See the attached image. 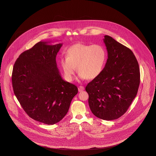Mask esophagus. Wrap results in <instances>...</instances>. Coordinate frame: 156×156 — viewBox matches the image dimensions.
Here are the masks:
<instances>
[{
    "mask_svg": "<svg viewBox=\"0 0 156 156\" xmlns=\"http://www.w3.org/2000/svg\"><path fill=\"white\" fill-rule=\"evenodd\" d=\"M83 90H84V87H83L80 86V87H78V91H79V92H82V91Z\"/></svg>",
    "mask_w": 156,
    "mask_h": 156,
    "instance_id": "esophagus-1",
    "label": "esophagus"
}]
</instances>
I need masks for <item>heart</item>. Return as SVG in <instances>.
I'll use <instances>...</instances> for the list:
<instances>
[{
  "instance_id": "heart-1",
  "label": "heart",
  "mask_w": 156,
  "mask_h": 156,
  "mask_svg": "<svg viewBox=\"0 0 156 156\" xmlns=\"http://www.w3.org/2000/svg\"><path fill=\"white\" fill-rule=\"evenodd\" d=\"M108 59V52L101 44L76 43L66 51V59L60 64L66 80H73L75 67L81 80H94L103 72Z\"/></svg>"
}]
</instances>
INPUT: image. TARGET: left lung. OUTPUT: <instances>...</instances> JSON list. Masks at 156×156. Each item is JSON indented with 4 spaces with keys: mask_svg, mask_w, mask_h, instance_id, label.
Returning a JSON list of instances; mask_svg holds the SVG:
<instances>
[{
    "mask_svg": "<svg viewBox=\"0 0 156 156\" xmlns=\"http://www.w3.org/2000/svg\"><path fill=\"white\" fill-rule=\"evenodd\" d=\"M108 59L103 72L88 83V104L92 113L111 120L125 113L136 96L140 69L133 52L112 37L105 36Z\"/></svg>",
    "mask_w": 156,
    "mask_h": 156,
    "instance_id": "1",
    "label": "left lung"
}]
</instances>
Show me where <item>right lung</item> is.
Listing matches in <instances>:
<instances>
[{"label": "right lung", "mask_w": 156, "mask_h": 156, "mask_svg": "<svg viewBox=\"0 0 156 156\" xmlns=\"http://www.w3.org/2000/svg\"><path fill=\"white\" fill-rule=\"evenodd\" d=\"M40 41L22 52L15 62L12 86L25 112L47 125L58 123L66 115L78 88L59 74L56 56L62 44Z\"/></svg>", "instance_id": "add662e5"}]
</instances>
